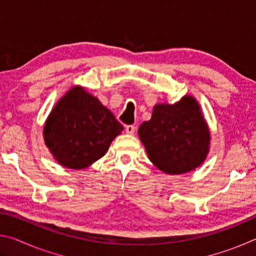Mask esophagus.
Wrapping results in <instances>:
<instances>
[{"label": "esophagus", "mask_w": 256, "mask_h": 256, "mask_svg": "<svg viewBox=\"0 0 256 256\" xmlns=\"http://www.w3.org/2000/svg\"><path fill=\"white\" fill-rule=\"evenodd\" d=\"M125 132L128 134H134V132H136V126L134 125H126L125 126Z\"/></svg>", "instance_id": "obj_1"}]
</instances>
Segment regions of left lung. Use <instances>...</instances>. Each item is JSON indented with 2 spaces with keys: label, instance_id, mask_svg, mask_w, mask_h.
I'll return each mask as SVG.
<instances>
[{
  "label": "left lung",
  "instance_id": "8db88e82",
  "mask_svg": "<svg viewBox=\"0 0 256 256\" xmlns=\"http://www.w3.org/2000/svg\"><path fill=\"white\" fill-rule=\"evenodd\" d=\"M138 133L151 162L166 174L194 170L209 150V130L200 106L190 96L174 105H156L151 120L142 123Z\"/></svg>",
  "mask_w": 256,
  "mask_h": 256
}]
</instances>
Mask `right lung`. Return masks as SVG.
Returning <instances> with one entry per match:
<instances>
[{
	"mask_svg": "<svg viewBox=\"0 0 256 256\" xmlns=\"http://www.w3.org/2000/svg\"><path fill=\"white\" fill-rule=\"evenodd\" d=\"M122 131V124L110 110L80 86H74L52 110L44 138L62 166L81 170L102 158Z\"/></svg>",
	"mask_w": 256,
	"mask_h": 256,
	"instance_id": "right-lung-1",
	"label": "right lung"
}]
</instances>
